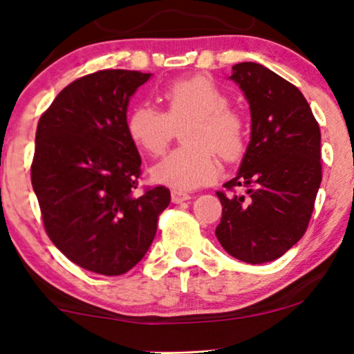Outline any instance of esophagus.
Wrapping results in <instances>:
<instances>
[{"label":"esophagus","mask_w":354,"mask_h":354,"mask_svg":"<svg viewBox=\"0 0 354 354\" xmlns=\"http://www.w3.org/2000/svg\"><path fill=\"white\" fill-rule=\"evenodd\" d=\"M171 198H172V203H176V205H178V203H183L187 200H190V195L185 192H178V190H172L171 192Z\"/></svg>","instance_id":"1"}]
</instances>
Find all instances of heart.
I'll return each instance as SVG.
<instances>
[{
  "label": "heart",
  "instance_id": "1",
  "mask_svg": "<svg viewBox=\"0 0 354 354\" xmlns=\"http://www.w3.org/2000/svg\"><path fill=\"white\" fill-rule=\"evenodd\" d=\"M166 113L140 104L129 115L127 130L135 145L149 156H158L171 142L176 125L190 120L183 130L187 147L174 149L149 169L153 182L174 190H193L219 172L216 153L235 159L246 145L243 115L230 109L224 91L205 75H193L169 84L162 90Z\"/></svg>",
  "mask_w": 354,
  "mask_h": 354
}]
</instances>
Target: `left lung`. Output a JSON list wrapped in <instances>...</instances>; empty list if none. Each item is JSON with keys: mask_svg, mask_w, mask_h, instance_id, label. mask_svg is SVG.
I'll return each mask as SVG.
<instances>
[{"mask_svg": "<svg viewBox=\"0 0 354 354\" xmlns=\"http://www.w3.org/2000/svg\"><path fill=\"white\" fill-rule=\"evenodd\" d=\"M230 80L250 104L251 133L225 196L216 236L227 253L248 264L280 258L304 235L322 180L321 130L297 86L258 62L232 67Z\"/></svg>", "mask_w": 354, "mask_h": 354, "instance_id": "obj_1", "label": "left lung"}]
</instances>
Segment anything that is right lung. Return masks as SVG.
Segmentation results:
<instances>
[{
  "instance_id": "obj_1",
  "label": "right lung",
  "mask_w": 354,
  "mask_h": 354,
  "mask_svg": "<svg viewBox=\"0 0 354 354\" xmlns=\"http://www.w3.org/2000/svg\"><path fill=\"white\" fill-rule=\"evenodd\" d=\"M151 74L106 69L67 85L38 120L32 187L48 236L72 263L120 275L151 246L166 187L135 196L140 159L127 108Z\"/></svg>"
}]
</instances>
